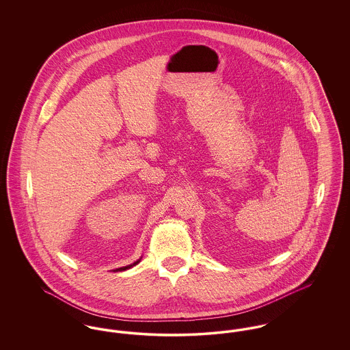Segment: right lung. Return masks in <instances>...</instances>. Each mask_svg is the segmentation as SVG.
Returning a JSON list of instances; mask_svg holds the SVG:
<instances>
[{
  "label": "right lung",
  "mask_w": 350,
  "mask_h": 350,
  "mask_svg": "<svg viewBox=\"0 0 350 350\" xmlns=\"http://www.w3.org/2000/svg\"><path fill=\"white\" fill-rule=\"evenodd\" d=\"M142 260V258H140ZM140 260H137V261H135L133 264H131V265H127V267H118V269H116V270H113V271H122V270H127V269H130V267H135V265H137L139 262H140Z\"/></svg>",
  "instance_id": "1"
}]
</instances>
